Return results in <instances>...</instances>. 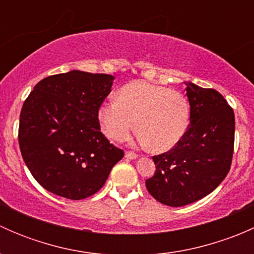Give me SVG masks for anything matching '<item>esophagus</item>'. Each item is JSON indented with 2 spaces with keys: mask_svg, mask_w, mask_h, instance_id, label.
Wrapping results in <instances>:
<instances>
[{
  "mask_svg": "<svg viewBox=\"0 0 254 254\" xmlns=\"http://www.w3.org/2000/svg\"><path fill=\"white\" fill-rule=\"evenodd\" d=\"M137 156H139V155H137V153H135V152H132V151H127V152H125V157L129 158V160H135Z\"/></svg>",
  "mask_w": 254,
  "mask_h": 254,
  "instance_id": "obj_1",
  "label": "esophagus"
}]
</instances>
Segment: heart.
I'll list each match as a JSON object with an SVG mask.
<instances>
[{
    "mask_svg": "<svg viewBox=\"0 0 254 254\" xmlns=\"http://www.w3.org/2000/svg\"><path fill=\"white\" fill-rule=\"evenodd\" d=\"M98 119L104 134L114 141H124L136 127L139 142L160 153L182 141L190 122V107L179 92L135 81L120 88L118 101L99 108Z\"/></svg>",
    "mask_w": 254,
    "mask_h": 254,
    "instance_id": "1",
    "label": "heart"
}]
</instances>
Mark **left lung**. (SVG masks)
I'll list each match as a JSON object with an SVG mask.
<instances>
[{
  "mask_svg": "<svg viewBox=\"0 0 254 254\" xmlns=\"http://www.w3.org/2000/svg\"><path fill=\"white\" fill-rule=\"evenodd\" d=\"M184 83L190 104L188 130L176 147L153 156L155 175L146 179L148 193L173 207L217 188L231 167L235 145V114L226 99L212 88Z\"/></svg>",
  "mask_w": 254,
  "mask_h": 254,
  "instance_id": "1",
  "label": "left lung"
}]
</instances>
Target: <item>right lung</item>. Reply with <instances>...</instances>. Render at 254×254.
<instances>
[{"label":"right lung","instance_id":"add662e5","mask_svg":"<svg viewBox=\"0 0 254 254\" xmlns=\"http://www.w3.org/2000/svg\"><path fill=\"white\" fill-rule=\"evenodd\" d=\"M112 75L73 70L35 84L23 103L18 142L32 176L50 193L71 200L96 194L124 151L101 131L98 112Z\"/></svg>","mask_w":254,"mask_h":254}]
</instances>
